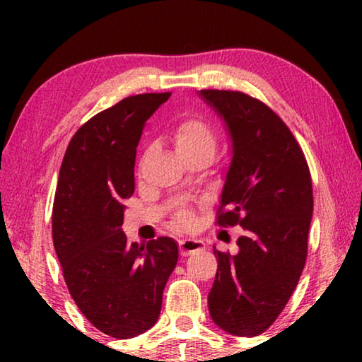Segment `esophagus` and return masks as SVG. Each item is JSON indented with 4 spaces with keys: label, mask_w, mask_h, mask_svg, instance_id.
Wrapping results in <instances>:
<instances>
[{
    "label": "esophagus",
    "mask_w": 362,
    "mask_h": 362,
    "mask_svg": "<svg viewBox=\"0 0 362 362\" xmlns=\"http://www.w3.org/2000/svg\"><path fill=\"white\" fill-rule=\"evenodd\" d=\"M204 249H206V244L202 240H197V239H181L180 240V252L182 257L191 255L197 250H204Z\"/></svg>",
    "instance_id": "34e87169"
}]
</instances>
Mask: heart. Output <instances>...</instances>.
<instances>
[{"mask_svg":"<svg viewBox=\"0 0 362 362\" xmlns=\"http://www.w3.org/2000/svg\"><path fill=\"white\" fill-rule=\"evenodd\" d=\"M173 140H175L176 150L180 151L181 156L199 151H207L212 155L216 148V132L206 118L191 117L177 123L175 133H173ZM177 224H191V216L186 211L180 212Z\"/></svg>","mask_w":362,"mask_h":362,"instance_id":"heart-1","label":"heart"}]
</instances>
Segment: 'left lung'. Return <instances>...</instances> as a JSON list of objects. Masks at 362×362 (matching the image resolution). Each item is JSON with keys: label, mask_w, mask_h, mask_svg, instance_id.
Segmentation results:
<instances>
[{"label": "left lung", "mask_w": 362, "mask_h": 362, "mask_svg": "<svg viewBox=\"0 0 362 362\" xmlns=\"http://www.w3.org/2000/svg\"><path fill=\"white\" fill-rule=\"evenodd\" d=\"M199 97L224 120L232 141L217 224L244 229L235 255L214 247L207 305L221 329L252 338L279 318L303 272L311 176L293 133L264 102L234 90H201Z\"/></svg>", "instance_id": "obj_1"}]
</instances>
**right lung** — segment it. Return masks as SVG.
<instances>
[{"label": "right lung", "mask_w": 362, "mask_h": 362, "mask_svg": "<svg viewBox=\"0 0 362 362\" xmlns=\"http://www.w3.org/2000/svg\"><path fill=\"white\" fill-rule=\"evenodd\" d=\"M170 95L140 93L97 113L72 136L59 171L54 249L78 310L112 338H133L156 323L177 262L171 237L128 244L122 230L123 199L135 191L138 141Z\"/></svg>", "instance_id": "obj_1"}]
</instances>
